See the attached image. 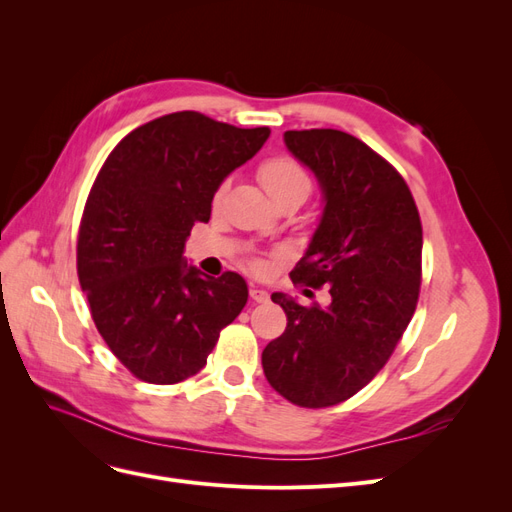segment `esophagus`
I'll return each instance as SVG.
<instances>
[{"instance_id":"34e87169","label":"esophagus","mask_w":512,"mask_h":512,"mask_svg":"<svg viewBox=\"0 0 512 512\" xmlns=\"http://www.w3.org/2000/svg\"><path fill=\"white\" fill-rule=\"evenodd\" d=\"M250 297L256 303H267L269 301V292L262 290L260 286H250Z\"/></svg>"}]
</instances>
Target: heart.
I'll return each instance as SVG.
<instances>
[{"label":"heart","mask_w":512,"mask_h":512,"mask_svg":"<svg viewBox=\"0 0 512 512\" xmlns=\"http://www.w3.org/2000/svg\"><path fill=\"white\" fill-rule=\"evenodd\" d=\"M258 177L262 188L267 190V194L275 200L284 194L290 192H305L309 190V177L303 170V166L299 162H294L292 158L286 156H277L271 158L267 162L260 164ZM222 192L215 194V198H220ZM260 269V265H256Z\"/></svg>","instance_id":"b5f03b06"}]
</instances>
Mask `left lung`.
Returning a JSON list of instances; mask_svg holds the SVG:
<instances>
[{"label":"left lung","instance_id":"left-lung-1","mask_svg":"<svg viewBox=\"0 0 512 512\" xmlns=\"http://www.w3.org/2000/svg\"><path fill=\"white\" fill-rule=\"evenodd\" d=\"M284 143L312 170L324 203L290 277L327 286L331 301L305 307L273 292L288 324L262 350V369L292 404L327 408L378 374L410 324L421 288L423 228L406 181L359 138L342 130H288Z\"/></svg>","mask_w":512,"mask_h":512}]
</instances>
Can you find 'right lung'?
I'll return each mask as SVG.
<instances>
[{
  "mask_svg": "<svg viewBox=\"0 0 512 512\" xmlns=\"http://www.w3.org/2000/svg\"><path fill=\"white\" fill-rule=\"evenodd\" d=\"M269 134L181 111L136 128L106 158L85 205L76 267L100 335L136 378L175 384L198 374L245 307L241 275L209 277L183 252L192 226L209 222L224 179Z\"/></svg>",
  "mask_w": 512,
  "mask_h": 512,
  "instance_id": "1",
  "label": "right lung"
}]
</instances>
